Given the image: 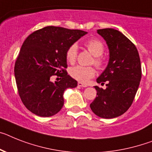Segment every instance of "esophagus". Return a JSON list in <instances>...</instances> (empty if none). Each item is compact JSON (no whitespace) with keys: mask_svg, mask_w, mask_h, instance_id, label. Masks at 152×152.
<instances>
[{"mask_svg":"<svg viewBox=\"0 0 152 152\" xmlns=\"http://www.w3.org/2000/svg\"><path fill=\"white\" fill-rule=\"evenodd\" d=\"M77 84H78V86H80V87H86V86H87L86 84L83 83L82 82H78V83Z\"/></svg>","mask_w":152,"mask_h":152,"instance_id":"obj_1","label":"esophagus"}]
</instances>
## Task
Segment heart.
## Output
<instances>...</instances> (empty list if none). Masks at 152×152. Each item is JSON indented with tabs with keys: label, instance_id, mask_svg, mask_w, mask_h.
Returning <instances> with one entry per match:
<instances>
[{
	"label": "heart",
	"instance_id": "obj_1",
	"mask_svg": "<svg viewBox=\"0 0 152 152\" xmlns=\"http://www.w3.org/2000/svg\"><path fill=\"white\" fill-rule=\"evenodd\" d=\"M88 51L94 56V64L97 68L100 69L104 66V60L101 56L104 52V45L101 41L97 39H91L86 41L84 43ZM77 45L76 44H72L67 48L66 52V58L67 62L73 64L76 62L77 57ZM95 69L94 67L82 66H76L69 69L70 76L75 80H78L80 82L86 83L90 79L93 78L95 76Z\"/></svg>",
	"mask_w": 152,
	"mask_h": 152
}]
</instances>
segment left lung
<instances>
[{
    "label": "left lung",
    "instance_id": "obj_1",
    "mask_svg": "<svg viewBox=\"0 0 152 152\" xmlns=\"http://www.w3.org/2000/svg\"><path fill=\"white\" fill-rule=\"evenodd\" d=\"M97 33L107 44L110 59L96 82H107V88L94 86L97 96L90 106L96 115L110 119L125 113L133 103L141 79V60L134 44L121 31L103 28Z\"/></svg>",
    "mask_w": 152,
    "mask_h": 152
}]
</instances>
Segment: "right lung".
Masks as SVG:
<instances>
[{"mask_svg":"<svg viewBox=\"0 0 152 152\" xmlns=\"http://www.w3.org/2000/svg\"><path fill=\"white\" fill-rule=\"evenodd\" d=\"M86 33L48 26L25 39L15 62V76L21 101L31 113L51 117L60 111L65 90L77 86L66 71V52ZM55 75L60 78L52 82Z\"/></svg>","mask_w":152,"mask_h":152,"instance_id":"right-lung-1","label":"right lung"}]
</instances>
